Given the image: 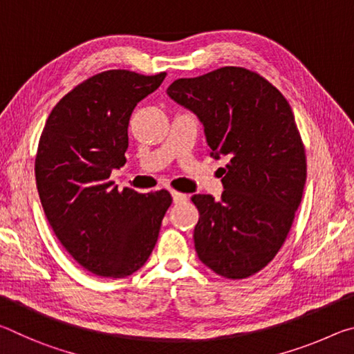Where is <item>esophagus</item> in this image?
<instances>
[{"mask_svg": "<svg viewBox=\"0 0 354 354\" xmlns=\"http://www.w3.org/2000/svg\"><path fill=\"white\" fill-rule=\"evenodd\" d=\"M171 196H173V203H176V205H179V203H184L189 200V196L185 194H181V192H176V190H171Z\"/></svg>", "mask_w": 354, "mask_h": 354, "instance_id": "34e87169", "label": "esophagus"}]
</instances>
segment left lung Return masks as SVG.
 Returning <instances> with one entry per match:
<instances>
[{"label":"left lung","instance_id":"1","mask_svg":"<svg viewBox=\"0 0 354 354\" xmlns=\"http://www.w3.org/2000/svg\"><path fill=\"white\" fill-rule=\"evenodd\" d=\"M167 93L198 115L221 169L223 194L194 195L200 261L220 277L261 272L289 234L306 183V153L284 95L256 71L221 67L181 77Z\"/></svg>","mask_w":354,"mask_h":354}]
</instances>
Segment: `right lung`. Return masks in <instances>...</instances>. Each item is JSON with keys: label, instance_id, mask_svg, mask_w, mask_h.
Returning a JSON list of instances; mask_svg holds the SVG:
<instances>
[{"label": "right lung", "instance_id": "1", "mask_svg": "<svg viewBox=\"0 0 354 354\" xmlns=\"http://www.w3.org/2000/svg\"><path fill=\"white\" fill-rule=\"evenodd\" d=\"M107 70L53 107L35 154V181L59 242L86 270L124 278L147 262L171 205L167 190L139 194L111 181L127 162L128 124L165 77Z\"/></svg>", "mask_w": 354, "mask_h": 354}]
</instances>
